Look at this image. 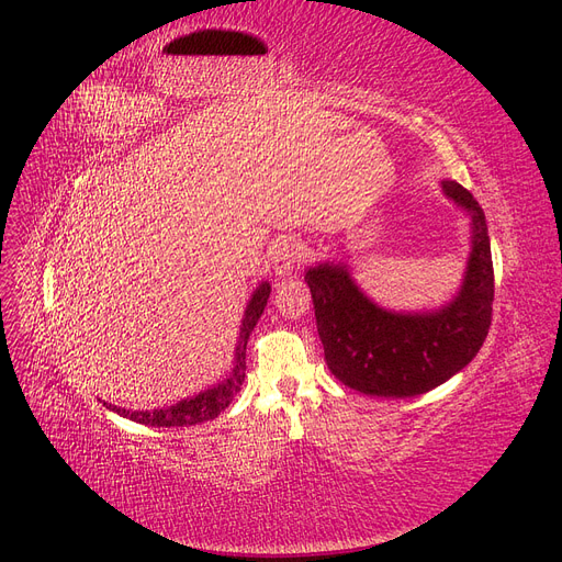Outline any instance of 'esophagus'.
Returning a JSON list of instances; mask_svg holds the SVG:
<instances>
[{
	"label": "esophagus",
	"mask_w": 562,
	"mask_h": 562,
	"mask_svg": "<svg viewBox=\"0 0 562 562\" xmlns=\"http://www.w3.org/2000/svg\"><path fill=\"white\" fill-rule=\"evenodd\" d=\"M302 258H304V247L292 236H281L270 249V260L277 274H290L296 266H300Z\"/></svg>",
	"instance_id": "esophagus-1"
}]
</instances>
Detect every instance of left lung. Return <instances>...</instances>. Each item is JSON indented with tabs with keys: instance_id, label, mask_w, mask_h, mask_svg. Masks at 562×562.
<instances>
[{
	"instance_id": "8db88e82",
	"label": "left lung",
	"mask_w": 562,
	"mask_h": 562,
	"mask_svg": "<svg viewBox=\"0 0 562 562\" xmlns=\"http://www.w3.org/2000/svg\"><path fill=\"white\" fill-rule=\"evenodd\" d=\"M447 196L472 215V254L456 300L434 313H390L370 302L347 266L306 272L317 334L331 374L362 394L415 397L449 381L479 353L492 322L494 270L483 209L468 188L442 181Z\"/></svg>"
}]
</instances>
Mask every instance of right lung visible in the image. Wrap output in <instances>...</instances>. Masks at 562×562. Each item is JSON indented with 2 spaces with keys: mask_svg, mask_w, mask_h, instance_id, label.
<instances>
[{
  "mask_svg": "<svg viewBox=\"0 0 562 562\" xmlns=\"http://www.w3.org/2000/svg\"><path fill=\"white\" fill-rule=\"evenodd\" d=\"M270 296V283H260L251 296V302L245 311V319L240 326V338H238V347H236V368L231 372V376L226 381H222L220 385L200 392L192 400H183L170 408H158V411H126V408H117L104 402L106 408H111L113 413L134 419L138 424H147V426H192V424H202L209 419H215L231 402H234L236 394L243 387L245 381V356H247V340L249 334L254 331V326L258 322V317L266 311Z\"/></svg>",
  "mask_w": 562,
  "mask_h": 562,
  "instance_id": "obj_1",
  "label": "right lung"
}]
</instances>
